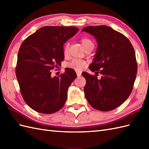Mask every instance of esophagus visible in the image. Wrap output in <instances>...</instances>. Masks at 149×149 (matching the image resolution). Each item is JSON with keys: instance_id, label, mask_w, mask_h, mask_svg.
Listing matches in <instances>:
<instances>
[{"instance_id": "obj_1", "label": "esophagus", "mask_w": 149, "mask_h": 149, "mask_svg": "<svg viewBox=\"0 0 149 149\" xmlns=\"http://www.w3.org/2000/svg\"><path fill=\"white\" fill-rule=\"evenodd\" d=\"M76 74H77V75L78 77H79L82 74V72H79V71H76Z\"/></svg>"}]
</instances>
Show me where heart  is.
Returning a JSON list of instances; mask_svg holds the SVG:
<instances>
[{"label": "heart", "mask_w": 149, "mask_h": 149, "mask_svg": "<svg viewBox=\"0 0 149 149\" xmlns=\"http://www.w3.org/2000/svg\"><path fill=\"white\" fill-rule=\"evenodd\" d=\"M81 42L83 45V47L84 49H86L87 47L90 45H94L93 43L91 42V41L86 38H82L81 40ZM68 45H66L64 49V55L66 56L68 54ZM86 65V62L83 60H79V59H74L72 60V61L70 62L68 64V67L70 68L74 69L75 70H81L83 69L85 66Z\"/></svg>", "instance_id": "1"}]
</instances>
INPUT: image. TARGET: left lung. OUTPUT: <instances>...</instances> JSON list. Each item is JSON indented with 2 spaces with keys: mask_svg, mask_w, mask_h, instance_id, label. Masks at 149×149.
Masks as SVG:
<instances>
[{
  "mask_svg": "<svg viewBox=\"0 0 149 149\" xmlns=\"http://www.w3.org/2000/svg\"><path fill=\"white\" fill-rule=\"evenodd\" d=\"M97 42L91 71L102 74L100 79L87 72L85 97L93 108L108 111L121 105L130 95L137 73L133 47L123 34L106 26H88L82 29Z\"/></svg>",
  "mask_w": 149,
  "mask_h": 149,
  "instance_id": "8db88e82",
  "label": "left lung"
}]
</instances>
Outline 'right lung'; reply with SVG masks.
I'll return each mask as SVG.
<instances>
[{
    "instance_id": "right-lung-1",
    "label": "right lung",
    "mask_w": 149,
    "mask_h": 149,
    "mask_svg": "<svg viewBox=\"0 0 149 149\" xmlns=\"http://www.w3.org/2000/svg\"><path fill=\"white\" fill-rule=\"evenodd\" d=\"M79 30L75 27L45 26L22 43L16 75L25 102L36 111L50 114L64 106L76 73L66 68L64 74L52 77L50 71L61 65L63 45Z\"/></svg>"
}]
</instances>
